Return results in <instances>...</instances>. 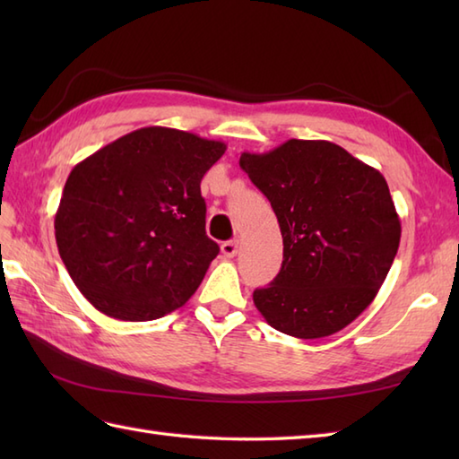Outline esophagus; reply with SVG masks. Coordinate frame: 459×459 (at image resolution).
I'll return each mask as SVG.
<instances>
[{
  "label": "esophagus",
  "instance_id": "obj_1",
  "mask_svg": "<svg viewBox=\"0 0 459 459\" xmlns=\"http://www.w3.org/2000/svg\"><path fill=\"white\" fill-rule=\"evenodd\" d=\"M221 252L224 255V258H235L238 252V242L237 240H227L221 245Z\"/></svg>",
  "mask_w": 459,
  "mask_h": 459
}]
</instances>
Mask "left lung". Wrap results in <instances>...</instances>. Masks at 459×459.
Returning a JSON list of instances; mask_svg holds the SVG:
<instances>
[{"label": "left lung", "mask_w": 459, "mask_h": 459, "mask_svg": "<svg viewBox=\"0 0 459 459\" xmlns=\"http://www.w3.org/2000/svg\"><path fill=\"white\" fill-rule=\"evenodd\" d=\"M240 168L274 209L284 260L252 294L268 324L298 339L333 335L375 299L401 245L380 171L325 140H288L240 155Z\"/></svg>", "instance_id": "1"}]
</instances>
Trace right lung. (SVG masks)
Segmentation results:
<instances>
[{
  "mask_svg": "<svg viewBox=\"0 0 459 459\" xmlns=\"http://www.w3.org/2000/svg\"><path fill=\"white\" fill-rule=\"evenodd\" d=\"M222 142L150 126L76 163L55 214L73 281L114 319L152 321L199 288L219 245L204 232L201 179Z\"/></svg>",
  "mask_w": 459,
  "mask_h": 459,
  "instance_id": "right-lung-1",
  "label": "right lung"
}]
</instances>
